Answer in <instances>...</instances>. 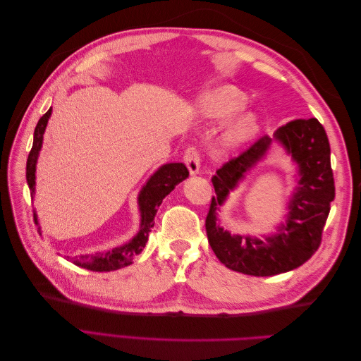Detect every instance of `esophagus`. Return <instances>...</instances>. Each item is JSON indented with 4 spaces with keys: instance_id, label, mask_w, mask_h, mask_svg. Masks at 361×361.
<instances>
[{
    "instance_id": "obj_1",
    "label": "esophagus",
    "mask_w": 361,
    "mask_h": 361,
    "mask_svg": "<svg viewBox=\"0 0 361 361\" xmlns=\"http://www.w3.org/2000/svg\"><path fill=\"white\" fill-rule=\"evenodd\" d=\"M183 161H185V164H187L190 174H197L199 173V170H200V154L194 146L188 147L187 152H185Z\"/></svg>"
}]
</instances>
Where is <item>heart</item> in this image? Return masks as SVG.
<instances>
[{
    "mask_svg": "<svg viewBox=\"0 0 361 361\" xmlns=\"http://www.w3.org/2000/svg\"><path fill=\"white\" fill-rule=\"evenodd\" d=\"M247 104L245 94L238 90L233 85H221L206 92L199 99V106L202 114L214 120L221 122L228 117L238 114ZM259 129V122L255 113H243L236 116L223 134V143L227 147H238L251 137H255Z\"/></svg>",
    "mask_w": 361,
    "mask_h": 361,
    "instance_id": "b5f03b06",
    "label": "heart"
}]
</instances>
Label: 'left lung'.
Returning <instances> with one entry per match:
<instances>
[{
    "instance_id": "obj_1",
    "label": "left lung",
    "mask_w": 361,
    "mask_h": 361,
    "mask_svg": "<svg viewBox=\"0 0 361 361\" xmlns=\"http://www.w3.org/2000/svg\"><path fill=\"white\" fill-rule=\"evenodd\" d=\"M277 140L299 166V187L288 204L287 223L264 242L249 235H232L216 224V211L245 173L266 154ZM215 197L206 216V233L221 264L247 276L269 277L301 267L318 250L330 204L334 200V179L330 143L318 118H298L280 126L274 138L260 137L241 155L226 162L212 178Z\"/></svg>"
}]
</instances>
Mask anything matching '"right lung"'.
<instances>
[{
	"label": "right lung",
	"mask_w": 361,
	"mask_h": 361,
	"mask_svg": "<svg viewBox=\"0 0 361 361\" xmlns=\"http://www.w3.org/2000/svg\"><path fill=\"white\" fill-rule=\"evenodd\" d=\"M51 113H52V108H49V110L39 118L37 126L35 129L32 147L30 150V155L27 159V183L31 191V195L36 191V164H37L39 152L43 143V134H45ZM188 174H190L188 169L185 167L182 162H170L161 166L154 174H152L143 187V190H141L138 194V207H140V215H141L138 233L130 239L129 243L116 247L113 250L104 251V253L71 257L72 264L85 269L96 271V272L116 271L133 264V259L137 255H140L146 247L149 233L155 224L154 220L158 211V206L162 203L164 197L174 190V187H176L178 183H180L182 180L188 178ZM35 221L36 224H39L36 212H35ZM39 232H40V227H39Z\"/></svg>",
	"instance_id": "1"
}]
</instances>
